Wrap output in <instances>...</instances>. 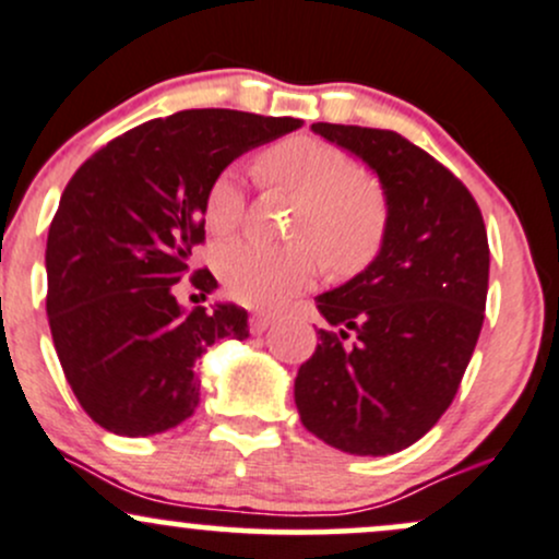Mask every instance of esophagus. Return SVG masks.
<instances>
[{"instance_id":"obj_1","label":"esophagus","mask_w":559,"mask_h":559,"mask_svg":"<svg viewBox=\"0 0 559 559\" xmlns=\"http://www.w3.org/2000/svg\"><path fill=\"white\" fill-rule=\"evenodd\" d=\"M273 316H270V313H254V316H251V319H249V329H251V332H254V334H262L264 332V329H267L270 324H273Z\"/></svg>"}]
</instances>
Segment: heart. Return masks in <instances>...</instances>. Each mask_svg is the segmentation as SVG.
Segmentation results:
<instances>
[{"instance_id": "obj_1", "label": "heart", "mask_w": 559, "mask_h": 559, "mask_svg": "<svg viewBox=\"0 0 559 559\" xmlns=\"http://www.w3.org/2000/svg\"><path fill=\"white\" fill-rule=\"evenodd\" d=\"M264 185L299 198L289 246L238 240L222 249L219 273L227 295L243 305L273 308L316 281L321 260L334 275L361 273L380 254L391 222L383 187L364 176L350 152L316 136H289L257 157ZM246 216V192L238 174L219 171L203 195V219L211 235L225 238Z\"/></svg>"}]
</instances>
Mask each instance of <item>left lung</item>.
<instances>
[{"mask_svg": "<svg viewBox=\"0 0 559 559\" xmlns=\"http://www.w3.org/2000/svg\"><path fill=\"white\" fill-rule=\"evenodd\" d=\"M313 131L378 171L391 222L374 262L316 299L329 329L299 367L295 402L321 442L391 455L437 426L472 361L490 278L485 219L466 185L399 133Z\"/></svg>", "mask_w": 559, "mask_h": 559, "instance_id": "left-lung-1", "label": "left lung"}]
</instances>
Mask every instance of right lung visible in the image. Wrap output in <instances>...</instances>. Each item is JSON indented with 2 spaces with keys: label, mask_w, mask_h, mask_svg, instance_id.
Returning a JSON list of instances; mask_svg holds the SVG:
<instances>
[{
  "label": "right lung",
  "mask_w": 559,
  "mask_h": 559,
  "mask_svg": "<svg viewBox=\"0 0 559 559\" xmlns=\"http://www.w3.org/2000/svg\"><path fill=\"white\" fill-rule=\"evenodd\" d=\"M299 128L295 117L185 109L141 122L93 152L69 179L47 233V321L74 396L120 437L168 431L195 413L192 367L222 337H249L238 305L176 302L205 243L203 195L238 155Z\"/></svg>",
  "instance_id": "1"
}]
</instances>
